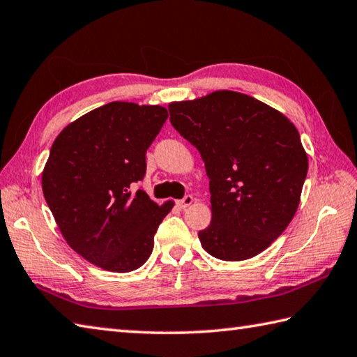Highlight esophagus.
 Instances as JSON below:
<instances>
[{"mask_svg": "<svg viewBox=\"0 0 357 357\" xmlns=\"http://www.w3.org/2000/svg\"><path fill=\"white\" fill-rule=\"evenodd\" d=\"M192 203H194V197H192V195H185V199L177 200V206H178L180 209H186L188 206H191Z\"/></svg>", "mask_w": 357, "mask_h": 357, "instance_id": "esophagus-1", "label": "esophagus"}]
</instances>
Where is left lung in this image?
Segmentation results:
<instances>
[{
	"instance_id": "obj_1",
	"label": "left lung",
	"mask_w": 357,
	"mask_h": 357,
	"mask_svg": "<svg viewBox=\"0 0 357 357\" xmlns=\"http://www.w3.org/2000/svg\"><path fill=\"white\" fill-rule=\"evenodd\" d=\"M171 125L199 149L211 192V225L199 232L213 257L265 251L299 206L308 157L282 112L234 91L169 103Z\"/></svg>"
}]
</instances>
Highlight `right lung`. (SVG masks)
<instances>
[{"label":"right lung","mask_w":357,"mask_h":357,"mask_svg":"<svg viewBox=\"0 0 357 357\" xmlns=\"http://www.w3.org/2000/svg\"><path fill=\"white\" fill-rule=\"evenodd\" d=\"M166 119L163 106L112 101L69 123L50 148L41 185L54 219L70 248L106 271L140 268L174 206L130 194Z\"/></svg>","instance_id":"obj_1"}]
</instances>
